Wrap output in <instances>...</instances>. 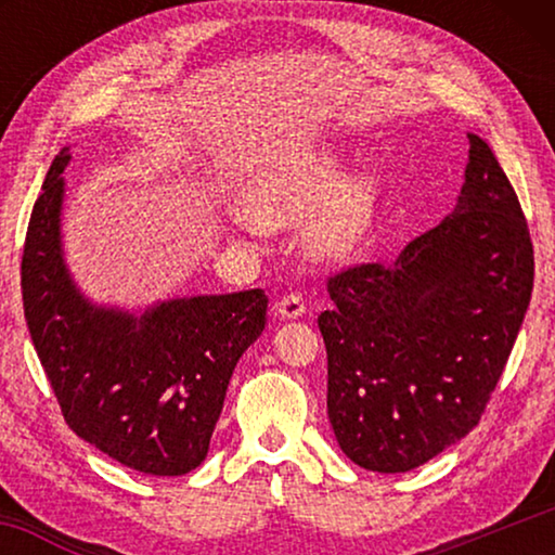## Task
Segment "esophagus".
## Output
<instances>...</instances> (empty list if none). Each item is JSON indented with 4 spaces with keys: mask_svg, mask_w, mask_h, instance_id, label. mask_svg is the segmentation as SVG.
Listing matches in <instances>:
<instances>
[{
    "mask_svg": "<svg viewBox=\"0 0 555 555\" xmlns=\"http://www.w3.org/2000/svg\"><path fill=\"white\" fill-rule=\"evenodd\" d=\"M274 308H276V315L284 318V321H296V318H300V315L306 313V304H304V298H300L298 294L284 296Z\"/></svg>",
    "mask_w": 555,
    "mask_h": 555,
    "instance_id": "1",
    "label": "esophagus"
}]
</instances>
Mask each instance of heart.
Listing matches in <instances>:
<instances>
[{
	"instance_id": "b5f03b06",
	"label": "heart",
	"mask_w": 555,
	"mask_h": 555,
	"mask_svg": "<svg viewBox=\"0 0 555 555\" xmlns=\"http://www.w3.org/2000/svg\"><path fill=\"white\" fill-rule=\"evenodd\" d=\"M379 181L367 168H347L335 142L298 146L251 173L240 191L247 220L291 228L306 220V249L325 264H345L367 247L379 215Z\"/></svg>"
}]
</instances>
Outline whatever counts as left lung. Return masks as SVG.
<instances>
[{
  "instance_id": "8db88e82",
  "label": "left lung",
  "mask_w": 555,
  "mask_h": 555,
  "mask_svg": "<svg viewBox=\"0 0 555 555\" xmlns=\"http://www.w3.org/2000/svg\"><path fill=\"white\" fill-rule=\"evenodd\" d=\"M467 139L453 212L393 264L327 281V418L343 453L372 473H409L477 426L529 308L519 198L487 142Z\"/></svg>"
}]
</instances>
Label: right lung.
<instances>
[{
    "mask_svg": "<svg viewBox=\"0 0 555 555\" xmlns=\"http://www.w3.org/2000/svg\"><path fill=\"white\" fill-rule=\"evenodd\" d=\"M70 146L46 173L22 257L24 315L46 377L75 434L144 475L176 477L210 448L240 357L267 325L261 288L100 304L65 261Z\"/></svg>",
    "mask_w": 555,
    "mask_h": 555,
    "instance_id": "obj_1",
    "label": "right lung"
}]
</instances>
